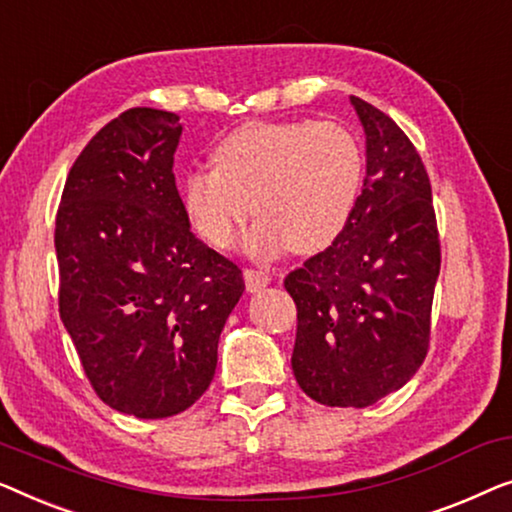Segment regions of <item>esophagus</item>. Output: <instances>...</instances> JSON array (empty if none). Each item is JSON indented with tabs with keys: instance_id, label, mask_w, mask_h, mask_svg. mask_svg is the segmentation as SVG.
Here are the masks:
<instances>
[{
	"instance_id": "obj_1",
	"label": "esophagus",
	"mask_w": 512,
	"mask_h": 512,
	"mask_svg": "<svg viewBox=\"0 0 512 512\" xmlns=\"http://www.w3.org/2000/svg\"><path fill=\"white\" fill-rule=\"evenodd\" d=\"M243 280H246L248 292H259L271 283V276L262 269H246L243 271Z\"/></svg>"
}]
</instances>
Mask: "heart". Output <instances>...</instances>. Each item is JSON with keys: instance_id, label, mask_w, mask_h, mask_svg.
<instances>
[{"instance_id": "1", "label": "heart", "mask_w": 512, "mask_h": 512, "mask_svg": "<svg viewBox=\"0 0 512 512\" xmlns=\"http://www.w3.org/2000/svg\"><path fill=\"white\" fill-rule=\"evenodd\" d=\"M215 167L183 176L181 201L201 239L229 248L250 213L248 246L311 255L334 243L355 211L364 150L338 122H246L213 150Z\"/></svg>"}]
</instances>
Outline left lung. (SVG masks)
I'll use <instances>...</instances> for the list:
<instances>
[{"mask_svg": "<svg viewBox=\"0 0 512 512\" xmlns=\"http://www.w3.org/2000/svg\"><path fill=\"white\" fill-rule=\"evenodd\" d=\"M350 104L366 134V178L348 225L325 253L287 273L297 304L292 371L325 406L366 408L397 392L429 350L441 271L427 169L390 115Z\"/></svg>", "mask_w": 512, "mask_h": 512, "instance_id": "obj_1", "label": "left lung"}]
</instances>
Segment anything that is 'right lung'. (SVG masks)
I'll return each instance as SVG.
<instances>
[{
    "label": "right lung",
    "instance_id": "add662e5",
    "mask_svg": "<svg viewBox=\"0 0 512 512\" xmlns=\"http://www.w3.org/2000/svg\"><path fill=\"white\" fill-rule=\"evenodd\" d=\"M176 113L129 109L92 136L55 218L60 318L92 390L160 420L208 390L246 283L199 241L176 190Z\"/></svg>",
    "mask_w": 512,
    "mask_h": 512
}]
</instances>
